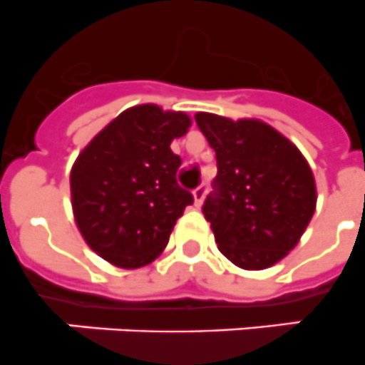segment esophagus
Segmentation results:
<instances>
[{
    "label": "esophagus",
    "instance_id": "esophagus-1",
    "mask_svg": "<svg viewBox=\"0 0 365 365\" xmlns=\"http://www.w3.org/2000/svg\"><path fill=\"white\" fill-rule=\"evenodd\" d=\"M205 195H207V187L205 185H200V187H196L195 190H192V196H195V205L196 207L202 205Z\"/></svg>",
    "mask_w": 365,
    "mask_h": 365
}]
</instances>
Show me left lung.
I'll use <instances>...</instances> for the list:
<instances>
[{"label": "left lung", "instance_id": "left-lung-1", "mask_svg": "<svg viewBox=\"0 0 365 365\" xmlns=\"http://www.w3.org/2000/svg\"><path fill=\"white\" fill-rule=\"evenodd\" d=\"M200 130L216 153L215 190L202 211L220 252L260 271L293 251L317 207L307 160L284 134L260 120L198 113Z\"/></svg>", "mask_w": 365, "mask_h": 365}]
</instances>
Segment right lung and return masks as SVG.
<instances>
[{
  "instance_id": "obj_1",
  "label": "right lung",
  "mask_w": 365,
  "mask_h": 365,
  "mask_svg": "<svg viewBox=\"0 0 365 365\" xmlns=\"http://www.w3.org/2000/svg\"><path fill=\"white\" fill-rule=\"evenodd\" d=\"M185 113L153 103L123 110L80 153L71 170L74 220L94 252L121 269L150 264L195 202L176 182L170 142L189 130Z\"/></svg>"
}]
</instances>
